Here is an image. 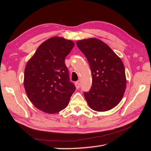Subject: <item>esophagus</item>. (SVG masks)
I'll return each mask as SVG.
<instances>
[{
	"label": "esophagus",
	"instance_id": "1",
	"mask_svg": "<svg viewBox=\"0 0 151 151\" xmlns=\"http://www.w3.org/2000/svg\"><path fill=\"white\" fill-rule=\"evenodd\" d=\"M75 86H76V89H79L80 88V83H79V82L78 81H77V82H75Z\"/></svg>",
	"mask_w": 151,
	"mask_h": 151
}]
</instances>
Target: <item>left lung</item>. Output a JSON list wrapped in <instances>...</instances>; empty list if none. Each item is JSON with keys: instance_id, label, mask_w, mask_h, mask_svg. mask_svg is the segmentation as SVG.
Listing matches in <instances>:
<instances>
[{"instance_id": "obj_1", "label": "left lung", "mask_w": 151, "mask_h": 151, "mask_svg": "<svg viewBox=\"0 0 151 151\" xmlns=\"http://www.w3.org/2000/svg\"><path fill=\"white\" fill-rule=\"evenodd\" d=\"M76 45L87 58L92 86L84 97L89 106L97 111L110 110L119 103L127 86L123 63L107 44L97 38L79 40Z\"/></svg>"}]
</instances>
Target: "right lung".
Masks as SVG:
<instances>
[{
  "label": "right lung",
  "instance_id": "1",
  "mask_svg": "<svg viewBox=\"0 0 151 151\" xmlns=\"http://www.w3.org/2000/svg\"><path fill=\"white\" fill-rule=\"evenodd\" d=\"M74 46L72 41L63 37H50L38 47L25 67L26 93L35 106L47 114L65 108L75 90L65 64Z\"/></svg>",
  "mask_w": 151,
  "mask_h": 151
}]
</instances>
